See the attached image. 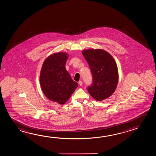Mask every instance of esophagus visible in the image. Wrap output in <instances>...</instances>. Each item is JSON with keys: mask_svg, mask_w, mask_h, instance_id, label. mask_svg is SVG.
Listing matches in <instances>:
<instances>
[{"mask_svg": "<svg viewBox=\"0 0 156 156\" xmlns=\"http://www.w3.org/2000/svg\"><path fill=\"white\" fill-rule=\"evenodd\" d=\"M79 84L80 86H82V84H83V82L81 81H80L79 82Z\"/></svg>", "mask_w": 156, "mask_h": 156, "instance_id": "obj_1", "label": "esophagus"}]
</instances>
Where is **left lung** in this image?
Instances as JSON below:
<instances>
[{
    "mask_svg": "<svg viewBox=\"0 0 156 156\" xmlns=\"http://www.w3.org/2000/svg\"><path fill=\"white\" fill-rule=\"evenodd\" d=\"M82 53L92 73L93 83L88 87L96 101H104L113 94L119 82V71L113 57L103 49H87Z\"/></svg>",
    "mask_w": 156,
    "mask_h": 156,
    "instance_id": "obj_1",
    "label": "left lung"
}]
</instances>
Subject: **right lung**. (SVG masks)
<instances>
[{
  "instance_id": "1",
  "label": "right lung",
  "mask_w": 156,
  "mask_h": 156,
  "mask_svg": "<svg viewBox=\"0 0 156 156\" xmlns=\"http://www.w3.org/2000/svg\"><path fill=\"white\" fill-rule=\"evenodd\" d=\"M68 58L66 52L51 54L45 59L40 74L42 92L49 100L63 105L76 89L78 83L66 69Z\"/></svg>"
}]
</instances>
